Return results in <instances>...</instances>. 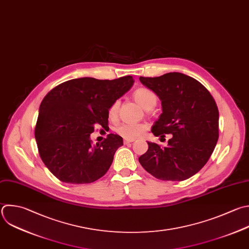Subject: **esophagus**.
I'll list each match as a JSON object with an SVG mask.
<instances>
[{
    "instance_id": "1",
    "label": "esophagus",
    "mask_w": 249,
    "mask_h": 249,
    "mask_svg": "<svg viewBox=\"0 0 249 249\" xmlns=\"http://www.w3.org/2000/svg\"><path fill=\"white\" fill-rule=\"evenodd\" d=\"M134 140L133 139H124V144H129V143H131V142H133Z\"/></svg>"
}]
</instances>
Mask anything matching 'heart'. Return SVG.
Returning <instances> with one entry per match:
<instances>
[{
  "label": "heart",
  "instance_id": "heart-1",
  "mask_svg": "<svg viewBox=\"0 0 249 249\" xmlns=\"http://www.w3.org/2000/svg\"><path fill=\"white\" fill-rule=\"evenodd\" d=\"M134 100L146 110H150L157 104V95L147 88H139L133 92ZM119 110V101H114L108 109L110 118H116ZM147 130V125L143 124H122L116 129L117 133L125 139H135L142 136Z\"/></svg>",
  "mask_w": 249,
  "mask_h": 249
}]
</instances>
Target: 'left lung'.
Here are the masks:
<instances>
[{
	"label": "left lung",
	"mask_w": 249,
	"mask_h": 249,
	"mask_svg": "<svg viewBox=\"0 0 249 249\" xmlns=\"http://www.w3.org/2000/svg\"><path fill=\"white\" fill-rule=\"evenodd\" d=\"M160 99L162 113L152 127L155 136L172 134L166 147L148 142L139 162L154 177L183 181L198 172L209 160L219 137V112L210 92L182 73L140 77Z\"/></svg>",
	"instance_id": "8db88e82"
}]
</instances>
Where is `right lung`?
Wrapping results in <instances>:
<instances>
[{
    "instance_id": "right-lung-1",
    "label": "right lung",
    "mask_w": 249,
    "mask_h": 249,
    "mask_svg": "<svg viewBox=\"0 0 249 249\" xmlns=\"http://www.w3.org/2000/svg\"><path fill=\"white\" fill-rule=\"evenodd\" d=\"M132 76L115 80L80 78L64 82L43 99L35 127L40 157L60 181L92 183L110 168L123 138L110 133L92 145L94 126L108 125V109L133 85Z\"/></svg>"
}]
</instances>
